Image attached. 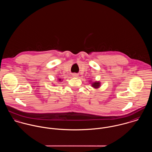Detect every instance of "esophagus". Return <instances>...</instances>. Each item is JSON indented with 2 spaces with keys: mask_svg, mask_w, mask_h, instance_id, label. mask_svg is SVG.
<instances>
[{
  "mask_svg": "<svg viewBox=\"0 0 152 152\" xmlns=\"http://www.w3.org/2000/svg\"><path fill=\"white\" fill-rule=\"evenodd\" d=\"M72 76L75 77H77L78 76V74H77L76 73H74V74H72Z\"/></svg>",
  "mask_w": 152,
  "mask_h": 152,
  "instance_id": "esophagus-1",
  "label": "esophagus"
}]
</instances>
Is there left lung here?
I'll return each instance as SVG.
<instances>
[{"label": "left lung", "mask_w": 152, "mask_h": 152, "mask_svg": "<svg viewBox=\"0 0 152 152\" xmlns=\"http://www.w3.org/2000/svg\"><path fill=\"white\" fill-rule=\"evenodd\" d=\"M99 86H100V84L99 82H95L92 84V87H93L95 88H98Z\"/></svg>", "instance_id": "obj_1"}]
</instances>
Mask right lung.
<instances>
[{
	"instance_id": "obj_1",
	"label": "right lung",
	"mask_w": 152,
	"mask_h": 152,
	"mask_svg": "<svg viewBox=\"0 0 152 152\" xmlns=\"http://www.w3.org/2000/svg\"><path fill=\"white\" fill-rule=\"evenodd\" d=\"M60 80H60H60H60Z\"/></svg>"
}]
</instances>
